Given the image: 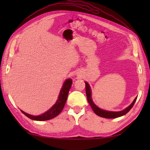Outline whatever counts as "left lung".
<instances>
[{
	"label": "left lung",
	"instance_id": "left-lung-1",
	"mask_svg": "<svg viewBox=\"0 0 150 150\" xmlns=\"http://www.w3.org/2000/svg\"><path fill=\"white\" fill-rule=\"evenodd\" d=\"M86 84V97H87V99L89 104L91 106L92 110H93V111L95 112V113L99 117H103V118H106V119H115V118H117L121 117L122 115H124L126 114L128 111L132 109V107L134 105L135 101L137 100L136 97L135 98V100H133V103L131 104L130 106H129L128 108H126L125 110H124L122 111H106V110H103L102 109H100L98 108L96 105H95L93 100H92V98L91 97V89L90 86L88 84V82H85Z\"/></svg>",
	"mask_w": 150,
	"mask_h": 150
}]
</instances>
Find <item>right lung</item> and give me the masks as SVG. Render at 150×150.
<instances>
[{
    "instance_id": "add662e5",
    "label": "right lung",
    "mask_w": 150,
    "mask_h": 150,
    "mask_svg": "<svg viewBox=\"0 0 150 150\" xmlns=\"http://www.w3.org/2000/svg\"><path fill=\"white\" fill-rule=\"evenodd\" d=\"M71 84H72V80L71 79H67V80H66L64 83L63 84V86L61 89V90H60L59 98L58 100H57L56 103L54 104L53 107L51 108L48 111L42 115H40L33 116L24 112L23 111H21L26 117L35 120L43 121V120H47L53 119L54 117H55L56 116L58 115L61 112L62 110H63L64 106L67 100V98H68L69 91L71 87Z\"/></svg>"
}]
</instances>
